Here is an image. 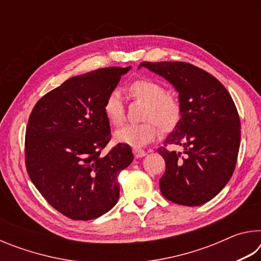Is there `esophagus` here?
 Instances as JSON below:
<instances>
[{
    "label": "esophagus",
    "mask_w": 261,
    "mask_h": 261,
    "mask_svg": "<svg viewBox=\"0 0 261 261\" xmlns=\"http://www.w3.org/2000/svg\"><path fill=\"white\" fill-rule=\"evenodd\" d=\"M132 152H134L136 158H143V156L146 155V152H145L144 149L138 148V147H134V148H132Z\"/></svg>",
    "instance_id": "1"
}]
</instances>
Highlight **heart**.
<instances>
[{
  "label": "heart",
  "instance_id": "obj_1",
  "mask_svg": "<svg viewBox=\"0 0 261 261\" xmlns=\"http://www.w3.org/2000/svg\"><path fill=\"white\" fill-rule=\"evenodd\" d=\"M132 99L144 102L138 124H126L115 132L117 143L130 146H143L155 138L158 127L162 134H170L182 118V103L177 96L167 93L165 86L147 78L136 79L127 86ZM102 110L107 121L114 126L121 125L125 118V109L120 92L113 91L106 96Z\"/></svg>",
  "mask_w": 261,
  "mask_h": 261
}]
</instances>
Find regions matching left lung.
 Masks as SVG:
<instances>
[{
	"mask_svg": "<svg viewBox=\"0 0 261 261\" xmlns=\"http://www.w3.org/2000/svg\"><path fill=\"white\" fill-rule=\"evenodd\" d=\"M178 91L182 118L158 148L166 171L160 190L166 199L199 206L222 190L235 170L241 144V120L227 88L205 70L187 62H143ZM168 144L182 147L169 151Z\"/></svg>",
	"mask_w": 261,
	"mask_h": 261,
	"instance_id": "obj_1",
	"label": "left lung"
}]
</instances>
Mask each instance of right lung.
Returning <instances> with one entry per match:
<instances>
[{"label": "right lung", "mask_w": 261, "mask_h": 261, "mask_svg": "<svg viewBox=\"0 0 261 261\" xmlns=\"http://www.w3.org/2000/svg\"><path fill=\"white\" fill-rule=\"evenodd\" d=\"M129 70L109 67L71 77L31 112L26 170L48 204L71 220L99 218L120 197L117 176L134 155L129 145L121 143L101 154L112 138L102 106Z\"/></svg>", "instance_id": "1"}]
</instances>
